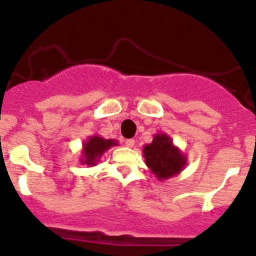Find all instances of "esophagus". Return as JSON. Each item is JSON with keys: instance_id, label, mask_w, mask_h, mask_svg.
Returning <instances> with one entry per match:
<instances>
[{"instance_id": "34e87169", "label": "esophagus", "mask_w": 256, "mask_h": 256, "mask_svg": "<svg viewBox=\"0 0 256 256\" xmlns=\"http://www.w3.org/2000/svg\"><path fill=\"white\" fill-rule=\"evenodd\" d=\"M125 144L128 147H134L135 146V140H134V138H128V140L125 141Z\"/></svg>"}]
</instances>
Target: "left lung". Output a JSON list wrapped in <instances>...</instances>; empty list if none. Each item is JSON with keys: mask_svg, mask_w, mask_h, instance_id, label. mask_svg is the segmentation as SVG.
<instances>
[{"mask_svg": "<svg viewBox=\"0 0 256 256\" xmlns=\"http://www.w3.org/2000/svg\"><path fill=\"white\" fill-rule=\"evenodd\" d=\"M144 164L158 180L178 176L187 164V156L174 146L167 134H154L151 144L142 148Z\"/></svg>", "mask_w": 256, "mask_h": 256, "instance_id": "1", "label": "left lung"}]
</instances>
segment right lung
Returning <instances> with one entry per match:
<instances>
[{
  "mask_svg": "<svg viewBox=\"0 0 256 256\" xmlns=\"http://www.w3.org/2000/svg\"><path fill=\"white\" fill-rule=\"evenodd\" d=\"M116 144H118V141L112 140V138L106 140V138H102L99 135L89 136L88 140L84 141V144H82V157L79 158L80 164H85L88 167L96 166L102 154L108 150L112 148V146H116Z\"/></svg>",
  "mask_w": 256,
  "mask_h": 256,
  "instance_id": "obj_1",
  "label": "right lung"
}]
</instances>
